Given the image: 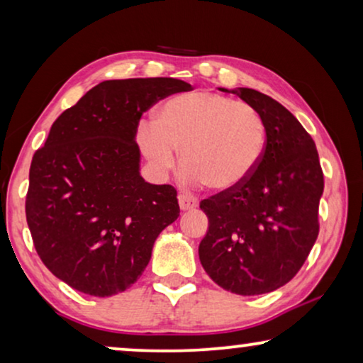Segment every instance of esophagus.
Returning a JSON list of instances; mask_svg holds the SVG:
<instances>
[{
  "mask_svg": "<svg viewBox=\"0 0 363 363\" xmlns=\"http://www.w3.org/2000/svg\"><path fill=\"white\" fill-rule=\"evenodd\" d=\"M178 203H180V208L183 211L195 210L198 206V200L193 195H190V193H180L178 195Z\"/></svg>",
  "mask_w": 363,
  "mask_h": 363,
  "instance_id": "34e87169",
  "label": "esophagus"
}]
</instances>
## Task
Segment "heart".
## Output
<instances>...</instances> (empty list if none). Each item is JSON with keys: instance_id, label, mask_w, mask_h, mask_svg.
I'll return each instance as SVG.
<instances>
[{"instance_id": "heart-1", "label": "heart", "mask_w": 363, "mask_h": 363, "mask_svg": "<svg viewBox=\"0 0 363 363\" xmlns=\"http://www.w3.org/2000/svg\"><path fill=\"white\" fill-rule=\"evenodd\" d=\"M137 142L160 173L175 167L182 148L183 177L216 191L236 190L264 157L267 127L256 107L213 91L180 94L163 102L153 122L138 125Z\"/></svg>"}]
</instances>
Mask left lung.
Here are the masks:
<instances>
[{
    "mask_svg": "<svg viewBox=\"0 0 363 363\" xmlns=\"http://www.w3.org/2000/svg\"><path fill=\"white\" fill-rule=\"evenodd\" d=\"M231 92L259 111L267 147L250 180L200 203L208 231L198 255L223 289L257 296L287 284L309 256L324 173L314 140L284 106L255 89Z\"/></svg>",
    "mask_w": 363,
    "mask_h": 363,
    "instance_id": "8db88e82",
    "label": "left lung"
}]
</instances>
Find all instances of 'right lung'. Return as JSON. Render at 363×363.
Returning <instances> with one entry per match:
<instances>
[{
	"instance_id": "right-lung-1",
	"label": "right lung",
	"mask_w": 363,
	"mask_h": 363,
	"mask_svg": "<svg viewBox=\"0 0 363 363\" xmlns=\"http://www.w3.org/2000/svg\"><path fill=\"white\" fill-rule=\"evenodd\" d=\"M191 86L173 77L104 81L64 111L29 168L26 220L54 276L84 294L128 289L180 216L177 190L140 177L143 112Z\"/></svg>"
}]
</instances>
